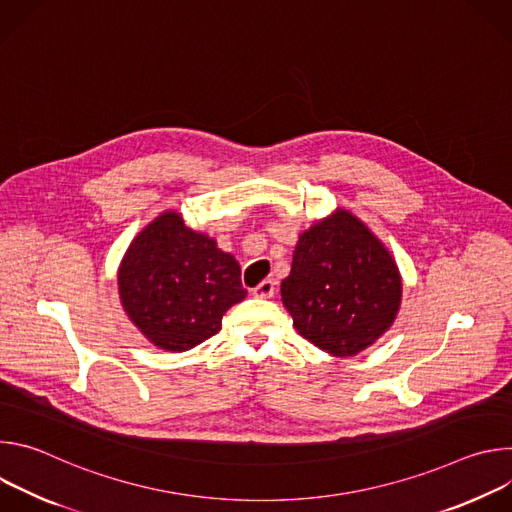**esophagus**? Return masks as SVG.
I'll use <instances>...</instances> for the list:
<instances>
[{"instance_id": "1", "label": "esophagus", "mask_w": 512, "mask_h": 512, "mask_svg": "<svg viewBox=\"0 0 512 512\" xmlns=\"http://www.w3.org/2000/svg\"><path fill=\"white\" fill-rule=\"evenodd\" d=\"M273 294H275V281L273 279H265L257 287H253V296L255 298L267 300V298H273Z\"/></svg>"}]
</instances>
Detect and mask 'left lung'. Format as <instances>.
I'll use <instances>...</instances> for the list:
<instances>
[{
  "label": "left lung",
  "instance_id": "1",
  "mask_svg": "<svg viewBox=\"0 0 512 512\" xmlns=\"http://www.w3.org/2000/svg\"><path fill=\"white\" fill-rule=\"evenodd\" d=\"M403 283L389 249L348 210L300 235L281 302L296 330L332 356H354L395 322Z\"/></svg>",
  "mask_w": 512,
  "mask_h": 512
}]
</instances>
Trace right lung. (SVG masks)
I'll use <instances>...</instances> for the list:
<instances>
[{"instance_id":"add662e5","label":"right lung","mask_w":512,"mask_h":512,"mask_svg":"<svg viewBox=\"0 0 512 512\" xmlns=\"http://www.w3.org/2000/svg\"><path fill=\"white\" fill-rule=\"evenodd\" d=\"M129 320L154 346L184 352L221 330L225 312L245 300L241 267L204 233L166 210L131 241L119 271Z\"/></svg>"}]
</instances>
